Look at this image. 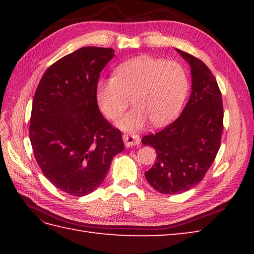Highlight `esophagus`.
<instances>
[{"instance_id": "34e87169", "label": "esophagus", "mask_w": 254, "mask_h": 254, "mask_svg": "<svg viewBox=\"0 0 254 254\" xmlns=\"http://www.w3.org/2000/svg\"><path fill=\"white\" fill-rule=\"evenodd\" d=\"M123 141L127 147L136 146V145H139V143H141V139H139L137 134H124Z\"/></svg>"}]
</instances>
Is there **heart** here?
<instances>
[{"label": "heart", "mask_w": 254, "mask_h": 254, "mask_svg": "<svg viewBox=\"0 0 254 254\" xmlns=\"http://www.w3.org/2000/svg\"><path fill=\"white\" fill-rule=\"evenodd\" d=\"M189 91V76L180 63L141 57L122 63L115 77L97 84V101L112 121L120 119L132 99L135 109L119 123L126 131H136L150 120L164 126L183 106Z\"/></svg>", "instance_id": "obj_1"}]
</instances>
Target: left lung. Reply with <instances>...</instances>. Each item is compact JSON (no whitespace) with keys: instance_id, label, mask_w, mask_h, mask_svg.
Returning a JSON list of instances; mask_svg holds the SVG:
<instances>
[{"instance_id":"8db88e82","label":"left lung","mask_w":254,"mask_h":254,"mask_svg":"<svg viewBox=\"0 0 254 254\" xmlns=\"http://www.w3.org/2000/svg\"><path fill=\"white\" fill-rule=\"evenodd\" d=\"M177 51L191 66L190 99L174 122L142 138L157 154L145 177L164 194L188 191L203 180L219 150L224 127L223 99L216 78L199 59Z\"/></svg>"}]
</instances>
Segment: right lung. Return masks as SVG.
<instances>
[{"label": "right lung", "instance_id": "right-lung-1", "mask_svg": "<svg viewBox=\"0 0 254 254\" xmlns=\"http://www.w3.org/2000/svg\"><path fill=\"white\" fill-rule=\"evenodd\" d=\"M113 52L84 47L61 58L42 75L32 100L29 138L37 164L69 195L96 190L124 149L121 131L102 117L97 104L99 75Z\"/></svg>", "mask_w": 254, "mask_h": 254}]
</instances>
